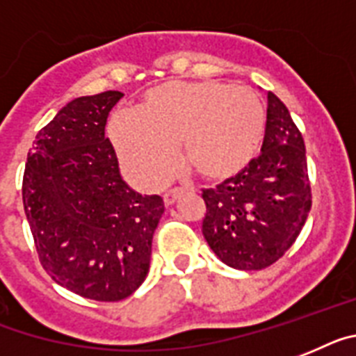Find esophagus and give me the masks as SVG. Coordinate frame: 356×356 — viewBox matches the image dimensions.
I'll return each mask as SVG.
<instances>
[{
	"label": "esophagus",
	"mask_w": 356,
	"mask_h": 356,
	"mask_svg": "<svg viewBox=\"0 0 356 356\" xmlns=\"http://www.w3.org/2000/svg\"><path fill=\"white\" fill-rule=\"evenodd\" d=\"M183 195V190H179V188H173V190H168V192L164 193V204L170 206L173 202L177 201L179 197Z\"/></svg>",
	"instance_id": "34e87169"
}]
</instances>
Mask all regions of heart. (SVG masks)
Masks as SVG:
<instances>
[{
    "mask_svg": "<svg viewBox=\"0 0 356 356\" xmlns=\"http://www.w3.org/2000/svg\"><path fill=\"white\" fill-rule=\"evenodd\" d=\"M266 110L246 86L222 81H166L146 90L139 110L110 119L122 168L141 188H157L173 168L175 148L186 168L206 181L235 177L262 145Z\"/></svg>",
    "mask_w": 356,
    "mask_h": 356,
    "instance_id": "obj_1",
    "label": "heart"
}]
</instances>
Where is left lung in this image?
Returning a JSON list of instances; mask_svg holds the SVG:
<instances>
[{
	"mask_svg": "<svg viewBox=\"0 0 356 356\" xmlns=\"http://www.w3.org/2000/svg\"><path fill=\"white\" fill-rule=\"evenodd\" d=\"M202 235L224 264L262 270L288 252L312 210L306 146L286 104L268 92L261 154L246 170L202 190Z\"/></svg>",
	"mask_w": 356,
	"mask_h": 356,
	"instance_id": "1",
	"label": "left lung"
}]
</instances>
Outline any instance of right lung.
I'll return each mask as SVG.
<instances>
[{"instance_id": "obj_1", "label": "right lung", "mask_w": 356, "mask_h": 356, "mask_svg": "<svg viewBox=\"0 0 356 356\" xmlns=\"http://www.w3.org/2000/svg\"><path fill=\"white\" fill-rule=\"evenodd\" d=\"M122 97L108 90L63 106L40 130L23 175V206L35 250L59 286L92 300L130 297L150 270L159 195L122 181L104 127Z\"/></svg>"}]
</instances>
